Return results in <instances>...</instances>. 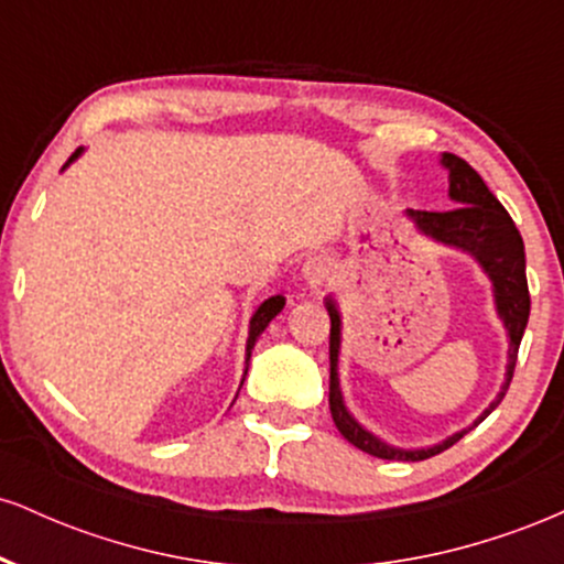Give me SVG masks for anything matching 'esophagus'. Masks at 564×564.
Returning a JSON list of instances; mask_svg holds the SVG:
<instances>
[{
	"instance_id": "obj_1",
	"label": "esophagus",
	"mask_w": 564,
	"mask_h": 564,
	"mask_svg": "<svg viewBox=\"0 0 564 564\" xmlns=\"http://www.w3.org/2000/svg\"><path fill=\"white\" fill-rule=\"evenodd\" d=\"M334 275V264L326 254H310L302 264V278L310 289H323Z\"/></svg>"
}]
</instances>
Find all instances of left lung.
I'll return each mask as SVG.
<instances>
[{
    "label": "left lung",
    "mask_w": 564,
    "mask_h": 564,
    "mask_svg": "<svg viewBox=\"0 0 564 564\" xmlns=\"http://www.w3.org/2000/svg\"><path fill=\"white\" fill-rule=\"evenodd\" d=\"M443 166L448 170V196L456 206L448 212H416L408 209L405 215L416 223V228L424 236L435 238V241L462 249L480 262V268L488 273L490 283H494L496 310L498 318L503 321L509 332V366H507V381L498 398L490 403L488 411L482 413L480 422L488 416L494 408L501 403L503 394L509 390V381L514 377L517 352H520L522 334H525L528 315H530V291L525 278V243H522L520 230H517L514 219L503 209L501 200L488 191L482 177L477 174L464 159L453 156V153H443ZM328 318H332V336H328V360H332V381H328V408L336 430L345 435V440L360 448L364 453H371L377 458H387V462H424V458L437 456L453 443H458L469 430L456 432V435L443 440L440 445L419 451H403L392 448V445L381 443L377 435L364 430L345 408V398L339 390V345H341V318L336 310L334 300H326Z\"/></svg>",
    "instance_id": "obj_1"
}]
</instances>
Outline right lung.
Here are the masks:
<instances>
[{
	"label": "right lung",
	"instance_id": "obj_1",
	"mask_svg": "<svg viewBox=\"0 0 564 564\" xmlns=\"http://www.w3.org/2000/svg\"><path fill=\"white\" fill-rule=\"evenodd\" d=\"M82 153V148H76L74 153H70V159H68V164L70 161H74L76 156H79ZM66 164V166H68ZM283 304H286V300H283L281 294L278 296H270V300H264L260 307H257V313L251 315V321H249V341H246V371H249V358H251V349H254V341L260 339V334L264 332V328H268V323L275 318L278 313H281L283 310ZM243 384V381H241Z\"/></svg>",
	"mask_w": 564,
	"mask_h": 564
}]
</instances>
